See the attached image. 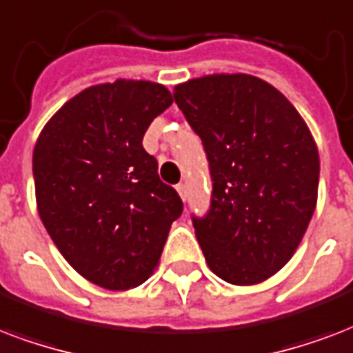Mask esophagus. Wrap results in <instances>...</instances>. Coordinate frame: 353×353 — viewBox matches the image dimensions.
Wrapping results in <instances>:
<instances>
[{"label": "esophagus", "instance_id": "1", "mask_svg": "<svg viewBox=\"0 0 353 353\" xmlns=\"http://www.w3.org/2000/svg\"><path fill=\"white\" fill-rule=\"evenodd\" d=\"M176 191H179V195L182 201H185V199H188V190H185V184L176 185Z\"/></svg>", "mask_w": 353, "mask_h": 353}]
</instances>
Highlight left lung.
Returning a JSON list of instances; mask_svg holds the SVG:
<instances>
[{"instance_id": "1", "label": "left lung", "mask_w": 353, "mask_h": 353, "mask_svg": "<svg viewBox=\"0 0 353 353\" xmlns=\"http://www.w3.org/2000/svg\"><path fill=\"white\" fill-rule=\"evenodd\" d=\"M202 139L214 182L195 236L215 274L254 285L288 263L316 206L319 151L296 108L245 73H215L174 86Z\"/></svg>"}]
</instances>
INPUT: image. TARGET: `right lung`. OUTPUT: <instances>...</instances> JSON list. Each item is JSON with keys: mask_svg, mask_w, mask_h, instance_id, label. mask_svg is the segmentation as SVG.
Wrapping results in <instances>:
<instances>
[{"mask_svg": "<svg viewBox=\"0 0 353 353\" xmlns=\"http://www.w3.org/2000/svg\"><path fill=\"white\" fill-rule=\"evenodd\" d=\"M173 103L165 86H90L43 127L32 151L38 215L65 261L99 288L132 289L152 274L182 201L143 149Z\"/></svg>", "mask_w": 353, "mask_h": 353, "instance_id": "1", "label": "right lung"}]
</instances>
